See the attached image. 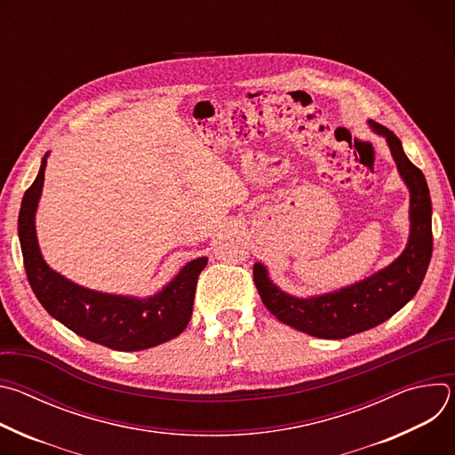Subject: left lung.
<instances>
[{"instance_id": "obj_1", "label": "left lung", "mask_w": 455, "mask_h": 455, "mask_svg": "<svg viewBox=\"0 0 455 455\" xmlns=\"http://www.w3.org/2000/svg\"><path fill=\"white\" fill-rule=\"evenodd\" d=\"M369 125L387 139L411 190V237L403 253L393 265L353 286L311 299L284 293L268 279L261 263L253 265V283L268 311L286 326L318 339H346L391 318L418 293L432 257V202L427 180L391 129L374 120Z\"/></svg>"}]
</instances>
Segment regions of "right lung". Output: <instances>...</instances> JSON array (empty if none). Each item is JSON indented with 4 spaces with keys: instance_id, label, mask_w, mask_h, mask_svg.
<instances>
[{
    "instance_id": "add662e5",
    "label": "right lung",
    "mask_w": 455,
    "mask_h": 455,
    "mask_svg": "<svg viewBox=\"0 0 455 455\" xmlns=\"http://www.w3.org/2000/svg\"><path fill=\"white\" fill-rule=\"evenodd\" d=\"M46 156L27 188L18 218L23 265L43 307L83 339L115 351H142L178 337L190 320L198 275L207 257L194 259L155 297L133 299L86 290L48 268L37 246L36 209L44 180Z\"/></svg>"
}]
</instances>
